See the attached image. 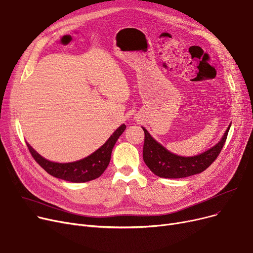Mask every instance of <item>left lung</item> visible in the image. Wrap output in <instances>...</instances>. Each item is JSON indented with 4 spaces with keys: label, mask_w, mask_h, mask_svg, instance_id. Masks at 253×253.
Listing matches in <instances>:
<instances>
[{
    "label": "left lung",
    "mask_w": 253,
    "mask_h": 253,
    "mask_svg": "<svg viewBox=\"0 0 253 253\" xmlns=\"http://www.w3.org/2000/svg\"><path fill=\"white\" fill-rule=\"evenodd\" d=\"M232 125V123H231ZM231 125L227 126L220 141L203 153L194 156L177 155L164 147L143 128L145 138L143 146V160L150 171L162 178H184L205 171L221 151Z\"/></svg>",
    "instance_id": "obj_1"
}]
</instances>
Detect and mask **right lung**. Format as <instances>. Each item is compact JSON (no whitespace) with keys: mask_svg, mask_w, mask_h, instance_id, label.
Returning <instances> with one entry per match:
<instances>
[{"mask_svg":"<svg viewBox=\"0 0 253 253\" xmlns=\"http://www.w3.org/2000/svg\"><path fill=\"white\" fill-rule=\"evenodd\" d=\"M126 127V125L120 126L99 149L86 156V158L76 162L55 163L48 161L36 151L28 142L27 146L35 161L48 174L70 182H87L95 178H99L107 169L108 165L110 163L112 149L120 135L125 131Z\"/></svg>","mask_w":253,"mask_h":253,"instance_id":"1","label":"right lung"}]
</instances>
